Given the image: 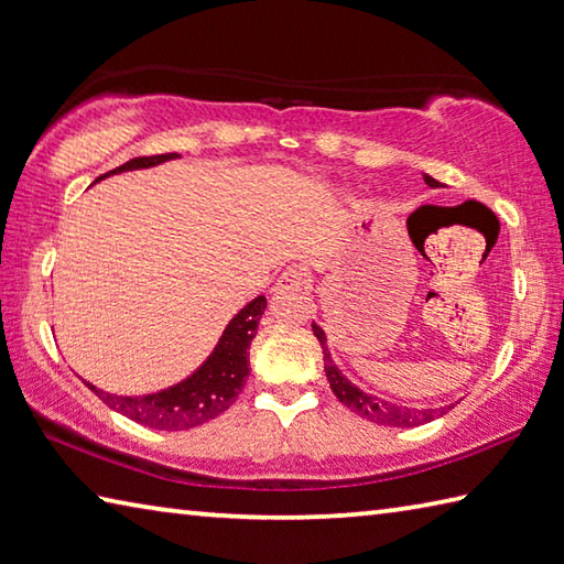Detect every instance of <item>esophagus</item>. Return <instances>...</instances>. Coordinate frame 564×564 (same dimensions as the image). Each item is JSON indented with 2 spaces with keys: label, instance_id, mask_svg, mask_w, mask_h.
<instances>
[{
  "label": "esophagus",
  "instance_id": "34e87169",
  "mask_svg": "<svg viewBox=\"0 0 564 564\" xmlns=\"http://www.w3.org/2000/svg\"><path fill=\"white\" fill-rule=\"evenodd\" d=\"M310 284V274L302 268V264H292V268H286L280 280H278V290L286 292V290H302V286Z\"/></svg>",
  "mask_w": 564,
  "mask_h": 564
}]
</instances>
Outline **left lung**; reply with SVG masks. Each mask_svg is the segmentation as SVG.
Wrapping results in <instances>:
<instances>
[{
  "mask_svg": "<svg viewBox=\"0 0 564 564\" xmlns=\"http://www.w3.org/2000/svg\"><path fill=\"white\" fill-rule=\"evenodd\" d=\"M424 184L432 188L442 186L437 178H432L427 174H424ZM312 328H314V336L318 338V344H322V350H324V368H326L328 386H332L334 395L341 400L350 412H356V414H360V417H366L376 424H386V427H420V424L432 422L434 417H442V414L447 412V408H440V410L400 408V405H392V402L368 395V392L358 390L356 386H350V382L341 376V370L336 368V364L332 360V354H328L324 328L316 324H312Z\"/></svg>",
  "mask_w": 564,
  "mask_h": 564,
  "instance_id": "1",
  "label": "left lung"
}]
</instances>
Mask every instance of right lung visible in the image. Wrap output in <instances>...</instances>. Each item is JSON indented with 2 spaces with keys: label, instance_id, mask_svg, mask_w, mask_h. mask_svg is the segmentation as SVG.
<instances>
[{
  "label": "right lung",
  "instance_id": "add662e5",
  "mask_svg": "<svg viewBox=\"0 0 564 564\" xmlns=\"http://www.w3.org/2000/svg\"><path fill=\"white\" fill-rule=\"evenodd\" d=\"M169 159H176V154L172 152L137 156L130 159V162H124L122 166L112 169V172L98 176V182L110 174L130 172V169H147L169 162ZM264 306H268L264 296H254L248 306H242V310L230 318V324L226 326V332H223L216 350L208 356L206 364L200 366L194 376L178 382V386L142 398L110 395V392H102L90 386V382L88 388L110 410L120 412L132 422H140L144 427L152 430L182 432L216 420L218 414L226 412L232 402L238 400L240 390L246 388V380L250 376V344L254 334H258V324Z\"/></svg>",
  "mask_w": 564,
  "mask_h": 564
}]
</instances>
